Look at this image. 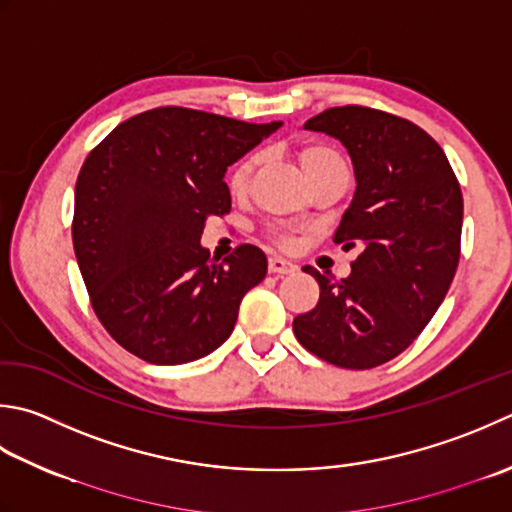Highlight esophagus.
Returning a JSON list of instances; mask_svg holds the SVG:
<instances>
[{
  "instance_id": "obj_1",
  "label": "esophagus",
  "mask_w": 512,
  "mask_h": 512,
  "mask_svg": "<svg viewBox=\"0 0 512 512\" xmlns=\"http://www.w3.org/2000/svg\"><path fill=\"white\" fill-rule=\"evenodd\" d=\"M268 270H270V273H275V275H293L297 266L293 262H288V259H284V257H270L268 259Z\"/></svg>"
}]
</instances>
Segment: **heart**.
Instances as JSON below:
<instances>
[{
  "mask_svg": "<svg viewBox=\"0 0 512 512\" xmlns=\"http://www.w3.org/2000/svg\"><path fill=\"white\" fill-rule=\"evenodd\" d=\"M259 162L257 155H246L242 162L235 164V168L230 170L228 175V186L233 193H244L250 184V177L255 173V166ZM299 162H302V168L306 170L308 179L313 177L319 170H324L326 166L333 164H342V157H339L333 148L322 146V144H308L302 150H299Z\"/></svg>",
  "mask_w": 512,
  "mask_h": 512,
  "instance_id": "b5f03b06",
  "label": "heart"
}]
</instances>
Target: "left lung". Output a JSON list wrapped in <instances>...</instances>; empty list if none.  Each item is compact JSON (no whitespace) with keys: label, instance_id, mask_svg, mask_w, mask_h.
Segmentation results:
<instances>
[{"label":"left lung","instance_id":"obj_1","mask_svg":"<svg viewBox=\"0 0 512 512\" xmlns=\"http://www.w3.org/2000/svg\"><path fill=\"white\" fill-rule=\"evenodd\" d=\"M304 128L348 150L357 188L333 239L362 253L342 282L306 266L319 302L293 319L295 337L328 364L375 368L413 344L444 302L459 264L462 188L444 150L408 119L339 106Z\"/></svg>","mask_w":512,"mask_h":512}]
</instances>
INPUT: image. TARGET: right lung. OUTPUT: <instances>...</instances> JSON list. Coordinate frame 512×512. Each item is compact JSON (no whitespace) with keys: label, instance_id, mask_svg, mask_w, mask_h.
I'll list each match as a JSON object with an SVG mask.
<instances>
[{"label":"right lung","instance_id":"1","mask_svg":"<svg viewBox=\"0 0 512 512\" xmlns=\"http://www.w3.org/2000/svg\"><path fill=\"white\" fill-rule=\"evenodd\" d=\"M279 126L153 108L86 157L75 184V257L99 322L128 353L188 364L233 333L244 295L266 277V255L244 244L217 264L199 239L208 217L230 210L228 166Z\"/></svg>","mask_w":512,"mask_h":512}]
</instances>
